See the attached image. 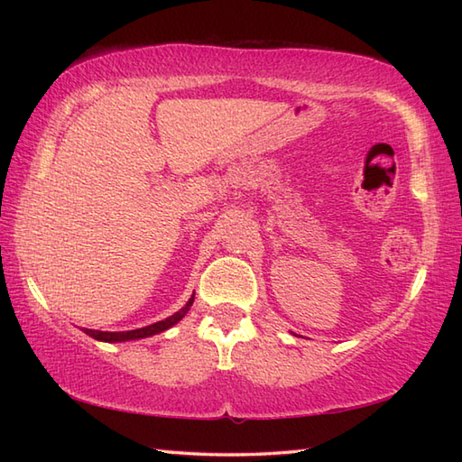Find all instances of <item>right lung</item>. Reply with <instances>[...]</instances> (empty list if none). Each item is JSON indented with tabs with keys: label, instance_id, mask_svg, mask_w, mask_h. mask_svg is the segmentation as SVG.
I'll return each instance as SVG.
<instances>
[{
	"label": "right lung",
	"instance_id": "add662e5",
	"mask_svg": "<svg viewBox=\"0 0 462 462\" xmlns=\"http://www.w3.org/2000/svg\"><path fill=\"white\" fill-rule=\"evenodd\" d=\"M194 301V296L186 301V306L182 310H179L176 313H172L171 318H166L162 321H156L152 326H146V328H139V329H131V331H99V329H85L87 336H91L93 339H99V341H106V343H116V341H133V339H143V337H151L156 336V333H161L164 329L172 328L174 323H179L186 313H189L190 306Z\"/></svg>",
	"mask_w": 462,
	"mask_h": 462
}]
</instances>
